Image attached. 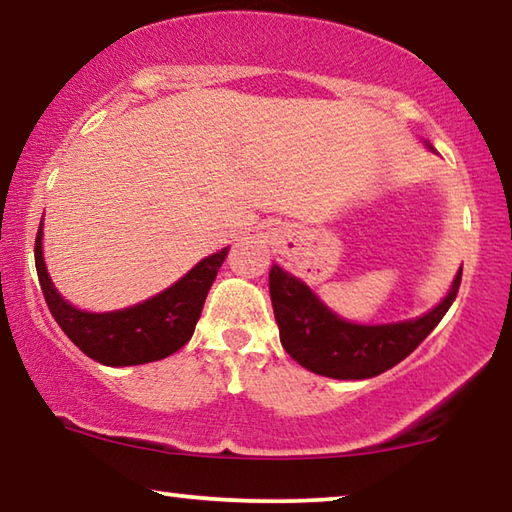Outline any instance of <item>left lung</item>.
<instances>
[{
    "label": "left lung",
    "instance_id": "8db88e82",
    "mask_svg": "<svg viewBox=\"0 0 512 512\" xmlns=\"http://www.w3.org/2000/svg\"><path fill=\"white\" fill-rule=\"evenodd\" d=\"M462 281L429 314L392 325H355L337 318L300 279L279 265L270 270V298L281 346L309 372L330 379H372L388 372L425 342L453 305Z\"/></svg>",
    "mask_w": 512,
    "mask_h": 512
}]
</instances>
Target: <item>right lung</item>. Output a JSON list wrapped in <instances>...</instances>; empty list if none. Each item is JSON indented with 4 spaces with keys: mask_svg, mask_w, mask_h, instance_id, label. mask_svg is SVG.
Instances as JSON below:
<instances>
[{
    "mask_svg": "<svg viewBox=\"0 0 512 512\" xmlns=\"http://www.w3.org/2000/svg\"><path fill=\"white\" fill-rule=\"evenodd\" d=\"M228 247L203 258L194 270L154 295L152 300L136 307L108 314H90L71 307L55 291L46 272L41 251V226L34 242V261L39 272V284L50 314L64 335L85 355L108 367L143 365V362L164 360L189 342L201 318L207 291L224 263Z\"/></svg>",
    "mask_w": 512,
    "mask_h": 512,
    "instance_id": "right-lung-1",
    "label": "right lung"
}]
</instances>
